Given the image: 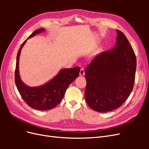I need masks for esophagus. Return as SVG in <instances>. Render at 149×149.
<instances>
[{
	"label": "esophagus",
	"mask_w": 149,
	"mask_h": 149,
	"mask_svg": "<svg viewBox=\"0 0 149 149\" xmlns=\"http://www.w3.org/2000/svg\"><path fill=\"white\" fill-rule=\"evenodd\" d=\"M84 68H81L80 70V71H79V75L80 76H83L84 75Z\"/></svg>",
	"instance_id": "obj_1"
}]
</instances>
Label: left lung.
Listing matches in <instances>:
<instances>
[{
    "mask_svg": "<svg viewBox=\"0 0 149 149\" xmlns=\"http://www.w3.org/2000/svg\"><path fill=\"white\" fill-rule=\"evenodd\" d=\"M114 48L93 58L85 70L84 96L94 111L107 112L118 109L132 92L136 57L125 35L116 30Z\"/></svg>",
    "mask_w": 149,
    "mask_h": 149,
    "instance_id": "obj_1",
    "label": "left lung"
}]
</instances>
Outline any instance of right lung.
<instances>
[{"mask_svg": "<svg viewBox=\"0 0 149 149\" xmlns=\"http://www.w3.org/2000/svg\"><path fill=\"white\" fill-rule=\"evenodd\" d=\"M42 31H45L43 28L35 30L22 44L17 56L15 81L22 99L30 107L37 110L47 111L55 107L61 101L68 87L78 76L80 68L62 69L55 77L40 86L30 87L24 83L20 78L19 67L21 49L29 38Z\"/></svg>", "mask_w": 149, "mask_h": 149, "instance_id": "obj_1", "label": "right lung"}]
</instances>
